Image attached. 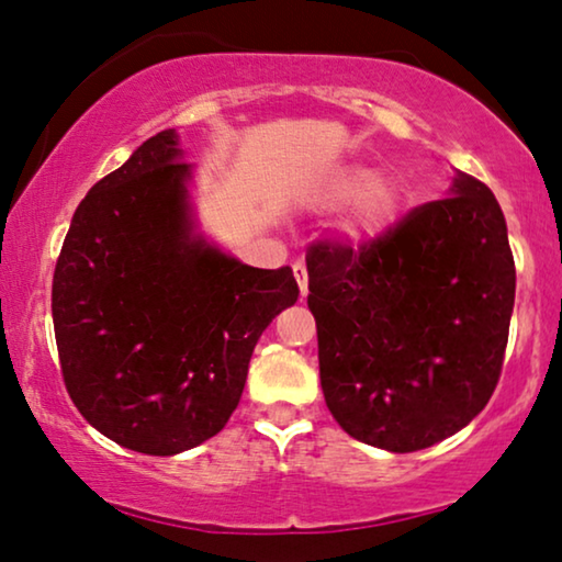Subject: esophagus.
Segmentation results:
<instances>
[{
    "label": "esophagus",
    "instance_id": "34e87169",
    "mask_svg": "<svg viewBox=\"0 0 562 562\" xmlns=\"http://www.w3.org/2000/svg\"><path fill=\"white\" fill-rule=\"evenodd\" d=\"M294 279L299 283V291H302V296H306V291H310V276H306L304 263H294Z\"/></svg>",
    "mask_w": 562,
    "mask_h": 562
}]
</instances>
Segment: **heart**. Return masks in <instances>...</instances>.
<instances>
[{
	"mask_svg": "<svg viewBox=\"0 0 562 562\" xmlns=\"http://www.w3.org/2000/svg\"><path fill=\"white\" fill-rule=\"evenodd\" d=\"M319 204L329 212H340L350 206L342 220L345 243L368 245L379 240L394 227L402 196L389 179H381V171L368 164L337 166L319 189Z\"/></svg>",
	"mask_w": 562,
	"mask_h": 562,
	"instance_id": "obj_1",
	"label": "heart"
}]
</instances>
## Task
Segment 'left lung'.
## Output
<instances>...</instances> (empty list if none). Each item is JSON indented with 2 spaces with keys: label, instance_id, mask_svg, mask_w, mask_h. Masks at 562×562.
Segmentation results:
<instances>
[{
  "label": "left lung",
  "instance_id": "8db88e82",
  "mask_svg": "<svg viewBox=\"0 0 562 562\" xmlns=\"http://www.w3.org/2000/svg\"><path fill=\"white\" fill-rule=\"evenodd\" d=\"M327 409L356 440L414 452L456 435L502 373L517 271L486 183L456 171L448 196L379 240L306 252Z\"/></svg>",
  "mask_w": 562,
  "mask_h": 562
}]
</instances>
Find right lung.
Segmentation results:
<instances>
[{"label":"right lung","mask_w":562,"mask_h":562,"mask_svg":"<svg viewBox=\"0 0 562 562\" xmlns=\"http://www.w3.org/2000/svg\"><path fill=\"white\" fill-rule=\"evenodd\" d=\"M189 181L176 130L153 135L83 196L53 273L68 396L145 456L227 425L258 337L299 299L289 266H245L196 233Z\"/></svg>","instance_id":"1"}]
</instances>
